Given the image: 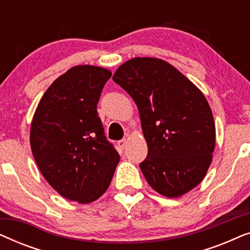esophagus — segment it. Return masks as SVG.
<instances>
[{
  "label": "esophagus",
  "mask_w": 250,
  "mask_h": 250,
  "mask_svg": "<svg viewBox=\"0 0 250 250\" xmlns=\"http://www.w3.org/2000/svg\"><path fill=\"white\" fill-rule=\"evenodd\" d=\"M117 145H118V146H119V149H122V150H123V149L125 148V146H126V140H125V139H123V140H119Z\"/></svg>",
  "instance_id": "1"
}]
</instances>
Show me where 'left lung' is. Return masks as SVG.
<instances>
[{
    "instance_id": "left-lung-1",
    "label": "left lung",
    "mask_w": 250,
    "mask_h": 250,
    "mask_svg": "<svg viewBox=\"0 0 250 250\" xmlns=\"http://www.w3.org/2000/svg\"><path fill=\"white\" fill-rule=\"evenodd\" d=\"M115 83L138 105L148 155L140 164L150 187L176 198L206 175L215 124L206 98L176 68L156 58H134L116 70Z\"/></svg>"
}]
</instances>
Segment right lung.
I'll use <instances>...</instances> for the list:
<instances>
[{"label": "right lung", "mask_w": 250, "mask_h": 250, "mask_svg": "<svg viewBox=\"0 0 250 250\" xmlns=\"http://www.w3.org/2000/svg\"><path fill=\"white\" fill-rule=\"evenodd\" d=\"M111 71L76 66L51 84L30 127L34 159L66 199L88 204L108 189L119 155L104 135L97 105Z\"/></svg>", "instance_id": "add662e5"}]
</instances>
